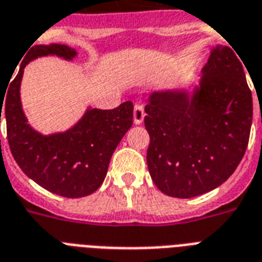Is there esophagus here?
<instances>
[{
  "label": "esophagus",
  "instance_id": "34e87169",
  "mask_svg": "<svg viewBox=\"0 0 262 262\" xmlns=\"http://www.w3.org/2000/svg\"><path fill=\"white\" fill-rule=\"evenodd\" d=\"M144 117H145V113H144L143 104H136L135 110H133V119H135L136 125H140L143 122Z\"/></svg>",
  "mask_w": 262,
  "mask_h": 262
}]
</instances>
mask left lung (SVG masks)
<instances>
[{
  "instance_id": "8db88e82",
  "label": "left lung",
  "mask_w": 262,
  "mask_h": 262,
  "mask_svg": "<svg viewBox=\"0 0 262 262\" xmlns=\"http://www.w3.org/2000/svg\"><path fill=\"white\" fill-rule=\"evenodd\" d=\"M234 51L212 49L191 96L186 91H158L148 98V170L164 194L191 199L213 190L244 158L253 98Z\"/></svg>"
}]
</instances>
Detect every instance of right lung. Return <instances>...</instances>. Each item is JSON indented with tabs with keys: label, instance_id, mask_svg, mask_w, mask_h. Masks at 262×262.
<instances>
[{
	"label": "right lung",
	"instance_id": "add662e5",
	"mask_svg": "<svg viewBox=\"0 0 262 262\" xmlns=\"http://www.w3.org/2000/svg\"><path fill=\"white\" fill-rule=\"evenodd\" d=\"M76 54L67 45H35L27 51L13 81L9 80L6 95L0 96V123L4 111L8 143L18 167L39 186L68 199L84 197L99 189L113 152L133 125L130 100L113 110L88 108L83 118L63 133L43 136L27 123L20 102L27 63L43 55L73 59Z\"/></svg>",
	"mask_w": 262,
	"mask_h": 262
}]
</instances>
